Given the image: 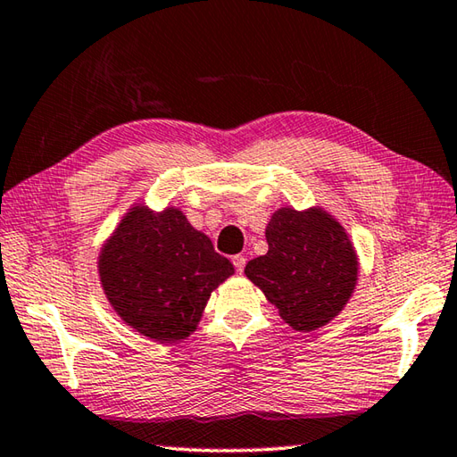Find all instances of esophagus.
Returning a JSON list of instances; mask_svg holds the SVG:
<instances>
[{
    "label": "esophagus",
    "instance_id": "1",
    "mask_svg": "<svg viewBox=\"0 0 457 457\" xmlns=\"http://www.w3.org/2000/svg\"><path fill=\"white\" fill-rule=\"evenodd\" d=\"M231 262H234L236 272H237V274H242V272H244V268H245V256H242V253H237V256L231 258Z\"/></svg>",
    "mask_w": 457,
    "mask_h": 457
}]
</instances>
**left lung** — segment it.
<instances>
[{"label": "left lung", "instance_id": "1", "mask_svg": "<svg viewBox=\"0 0 457 457\" xmlns=\"http://www.w3.org/2000/svg\"><path fill=\"white\" fill-rule=\"evenodd\" d=\"M268 253L250 260L245 276L260 286L294 330L330 322L357 284V253L345 229L322 210L282 207L266 228Z\"/></svg>", "mask_w": 457, "mask_h": 457}]
</instances>
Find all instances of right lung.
Here are the masks:
<instances>
[{
	"mask_svg": "<svg viewBox=\"0 0 457 457\" xmlns=\"http://www.w3.org/2000/svg\"><path fill=\"white\" fill-rule=\"evenodd\" d=\"M100 282L129 327L157 343L195 330L212 290L234 274L212 239L169 207H135L100 253Z\"/></svg>",
	"mask_w": 457,
	"mask_h": 457,
	"instance_id": "1",
	"label": "right lung"
}]
</instances>
